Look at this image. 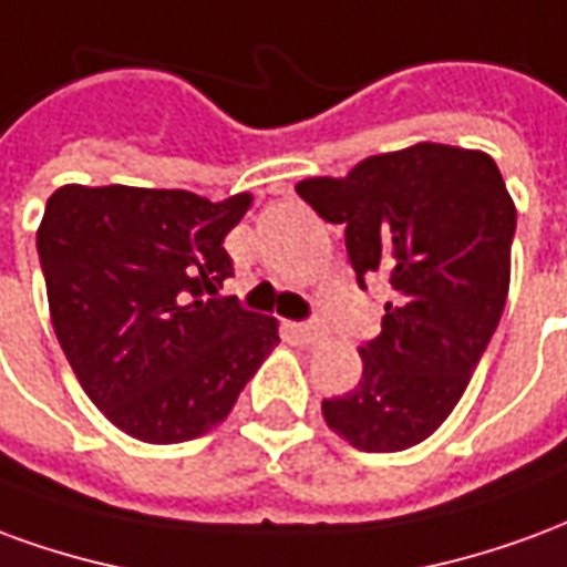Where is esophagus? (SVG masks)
<instances>
[{
    "mask_svg": "<svg viewBox=\"0 0 567 567\" xmlns=\"http://www.w3.org/2000/svg\"><path fill=\"white\" fill-rule=\"evenodd\" d=\"M297 333H300V340L309 346H319L328 340V328L324 324H319V321H309V324H300L297 328Z\"/></svg>",
    "mask_w": 567,
    "mask_h": 567,
    "instance_id": "34e87169",
    "label": "esophagus"
}]
</instances>
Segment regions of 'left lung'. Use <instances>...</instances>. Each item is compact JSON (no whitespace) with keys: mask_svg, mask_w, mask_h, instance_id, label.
I'll return each instance as SVG.
<instances>
[{"mask_svg":"<svg viewBox=\"0 0 567 567\" xmlns=\"http://www.w3.org/2000/svg\"><path fill=\"white\" fill-rule=\"evenodd\" d=\"M297 194L343 224L358 282L392 285L380 337L358 346L361 380L321 401V416L361 452L410 450L446 422L498 328L513 197L486 151L440 142L364 157L343 178H303Z\"/></svg>","mask_w":567,"mask_h":567,"instance_id":"8db88e82","label":"left lung"}]
</instances>
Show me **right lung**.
Listing matches in <instances>:
<instances>
[{
	"mask_svg": "<svg viewBox=\"0 0 567 567\" xmlns=\"http://www.w3.org/2000/svg\"><path fill=\"white\" fill-rule=\"evenodd\" d=\"M251 194L63 185L35 248L51 321L81 389L142 443H182L230 416L279 346V321L218 297L224 236Z\"/></svg>",
	"mask_w": 567,
	"mask_h": 567,
	"instance_id": "right-lung-1",
	"label": "right lung"
}]
</instances>
